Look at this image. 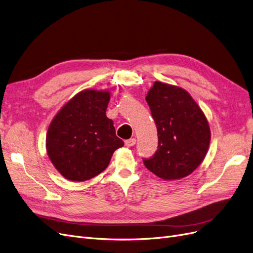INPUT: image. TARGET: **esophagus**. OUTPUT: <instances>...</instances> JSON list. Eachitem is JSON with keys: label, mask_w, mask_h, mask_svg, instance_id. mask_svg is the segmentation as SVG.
Segmentation results:
<instances>
[{"label": "esophagus", "mask_w": 253, "mask_h": 253, "mask_svg": "<svg viewBox=\"0 0 253 253\" xmlns=\"http://www.w3.org/2000/svg\"><path fill=\"white\" fill-rule=\"evenodd\" d=\"M125 142H126L127 147H133V145H135V143H136V139L135 138H129V139H126Z\"/></svg>", "instance_id": "1"}]
</instances>
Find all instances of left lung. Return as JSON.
<instances>
[{"label":"left lung","instance_id":"1","mask_svg":"<svg viewBox=\"0 0 253 253\" xmlns=\"http://www.w3.org/2000/svg\"><path fill=\"white\" fill-rule=\"evenodd\" d=\"M155 121L158 147L142 158L158 177H186L204 160L210 143V128L204 113L185 89L156 81L145 97Z\"/></svg>","mask_w":253,"mask_h":253}]
</instances>
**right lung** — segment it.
<instances>
[{"instance_id": "obj_1", "label": "right lung", "mask_w": 253, "mask_h": 253, "mask_svg": "<svg viewBox=\"0 0 253 253\" xmlns=\"http://www.w3.org/2000/svg\"><path fill=\"white\" fill-rule=\"evenodd\" d=\"M108 91L83 90L53 118L46 136L47 154L66 179L83 181L106 169L113 153L124 147L105 111Z\"/></svg>"}]
</instances>
